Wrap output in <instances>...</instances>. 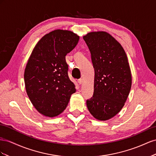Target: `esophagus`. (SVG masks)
<instances>
[{"label":"esophagus","instance_id":"esophagus-1","mask_svg":"<svg viewBox=\"0 0 156 156\" xmlns=\"http://www.w3.org/2000/svg\"><path fill=\"white\" fill-rule=\"evenodd\" d=\"M78 83L79 84H82V83H83V80H82V79H79V80H78Z\"/></svg>","mask_w":156,"mask_h":156}]
</instances>
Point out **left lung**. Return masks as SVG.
Listing matches in <instances>:
<instances>
[{
    "label": "left lung",
    "mask_w": 156,
    "mask_h": 156,
    "mask_svg": "<svg viewBox=\"0 0 156 156\" xmlns=\"http://www.w3.org/2000/svg\"><path fill=\"white\" fill-rule=\"evenodd\" d=\"M95 70L94 91L86 101L92 115L102 121L116 115L124 106L131 87V74L123 48L103 31L83 36Z\"/></svg>",
    "instance_id": "obj_1"
}]
</instances>
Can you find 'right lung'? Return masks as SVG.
<instances>
[{
	"instance_id": "obj_1",
	"label": "right lung",
	"mask_w": 156,
	"mask_h": 156,
	"mask_svg": "<svg viewBox=\"0 0 156 156\" xmlns=\"http://www.w3.org/2000/svg\"><path fill=\"white\" fill-rule=\"evenodd\" d=\"M78 41L71 31H51L40 40L28 60L24 73L27 93L34 108L46 116L63 112L76 92L65 56Z\"/></svg>"
}]
</instances>
